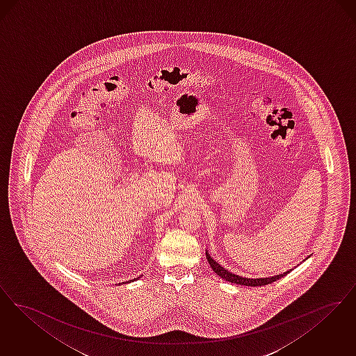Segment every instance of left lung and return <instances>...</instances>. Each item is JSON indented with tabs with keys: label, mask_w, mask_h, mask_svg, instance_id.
I'll return each instance as SVG.
<instances>
[{
	"label": "left lung",
	"mask_w": 356,
	"mask_h": 356,
	"mask_svg": "<svg viewBox=\"0 0 356 356\" xmlns=\"http://www.w3.org/2000/svg\"><path fill=\"white\" fill-rule=\"evenodd\" d=\"M206 258H207V262L211 266V268L214 270V273L219 275L220 278L226 279V280H229V282H232V283H236V284H243V286H252V287H255V286H264V284H270V283H273V282H275V280H278V279L283 278L284 275H287L290 271H287V273H283V274H279V275H275V277H271V278H257V279H251V278H243V277H239V275H235V274H232L230 271H227L226 268H223L222 266H219L210 255H209V252H206Z\"/></svg>",
	"instance_id": "obj_1"
}]
</instances>
